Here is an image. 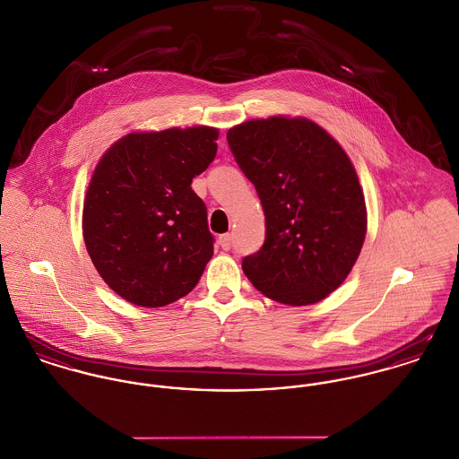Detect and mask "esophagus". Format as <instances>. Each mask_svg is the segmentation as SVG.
<instances>
[{"instance_id": "obj_1", "label": "esophagus", "mask_w": 459, "mask_h": 459, "mask_svg": "<svg viewBox=\"0 0 459 459\" xmlns=\"http://www.w3.org/2000/svg\"><path fill=\"white\" fill-rule=\"evenodd\" d=\"M218 243H220V247H223V249H230V247H232V236L230 234H221L218 238Z\"/></svg>"}]
</instances>
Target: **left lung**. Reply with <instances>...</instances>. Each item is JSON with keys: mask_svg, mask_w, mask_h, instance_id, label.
Returning a JSON list of instances; mask_svg holds the SVG:
<instances>
[{"mask_svg": "<svg viewBox=\"0 0 459 459\" xmlns=\"http://www.w3.org/2000/svg\"><path fill=\"white\" fill-rule=\"evenodd\" d=\"M265 214V243L243 271L265 297L316 304L351 273L367 234V208L353 162L316 122L255 118L227 133Z\"/></svg>", "mask_w": 459, "mask_h": 459, "instance_id": "left-lung-1", "label": "left lung"}]
</instances>
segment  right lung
<instances>
[{
    "label": "right lung",
    "mask_w": 459,
    "mask_h": 459,
    "mask_svg": "<svg viewBox=\"0 0 459 459\" xmlns=\"http://www.w3.org/2000/svg\"><path fill=\"white\" fill-rule=\"evenodd\" d=\"M218 134L208 126L129 133L100 159L83 201V241L124 300L162 307L201 280L212 236L190 185L214 160Z\"/></svg>",
    "instance_id": "obj_1"
}]
</instances>
